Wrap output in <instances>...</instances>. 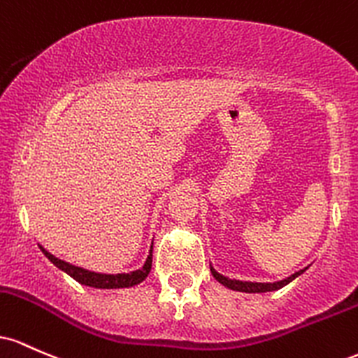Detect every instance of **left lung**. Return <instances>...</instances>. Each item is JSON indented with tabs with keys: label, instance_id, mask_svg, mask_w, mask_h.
<instances>
[{
	"label": "left lung",
	"instance_id": "8db88e82",
	"mask_svg": "<svg viewBox=\"0 0 358 358\" xmlns=\"http://www.w3.org/2000/svg\"><path fill=\"white\" fill-rule=\"evenodd\" d=\"M304 271H299L296 272V274L289 275L287 279L284 280H279V282H243V280H235V279H228V277H224L222 274H218V272L215 271V268L211 267V274L215 277L218 282H222L223 286H227L228 289H233V291H240V292H267V291H277V289L284 287L286 284L291 282V280H294L296 277L299 274H303Z\"/></svg>",
	"mask_w": 358,
	"mask_h": 358
}]
</instances>
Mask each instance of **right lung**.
Here are the masks:
<instances>
[{
    "instance_id": "obj_1",
    "label": "right lung",
    "mask_w": 358,
    "mask_h": 358,
    "mask_svg": "<svg viewBox=\"0 0 358 358\" xmlns=\"http://www.w3.org/2000/svg\"><path fill=\"white\" fill-rule=\"evenodd\" d=\"M40 250L45 254L47 259H49L55 267H59L60 271L67 272L72 279H76L78 282L84 284V286H91V287H98V289H120V287L136 286V284H140L142 280H145V277L148 275V272H150V268H152V254L147 257L145 266L140 268V271L130 272V274H115L113 275V274H96V272H90V271H86V268L71 266V264L64 262V260H60V259H57V257L49 254L45 248L40 247Z\"/></svg>"
}]
</instances>
